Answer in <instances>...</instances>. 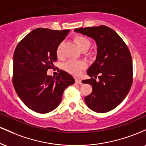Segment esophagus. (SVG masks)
<instances>
[{"label": "esophagus", "instance_id": "esophagus-1", "mask_svg": "<svg viewBox=\"0 0 146 146\" xmlns=\"http://www.w3.org/2000/svg\"><path fill=\"white\" fill-rule=\"evenodd\" d=\"M75 82L79 84H82V80H80V78H76L75 79Z\"/></svg>", "mask_w": 146, "mask_h": 146}]
</instances>
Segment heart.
I'll list each match as a JSON object with an SVG mask.
<instances>
[{"label":"heart","mask_w":146,"mask_h":146,"mask_svg":"<svg viewBox=\"0 0 146 146\" xmlns=\"http://www.w3.org/2000/svg\"><path fill=\"white\" fill-rule=\"evenodd\" d=\"M74 42L76 44L79 49L81 51H86L89 48L90 46V41L86 37L78 35L74 38ZM57 55L60 56L61 55V45H59L57 48L56 51ZM86 67V63L83 61H74L71 60L66 63L64 68L68 72L72 74L78 75L80 73V71Z\"/></svg>","instance_id":"heart-1"}]
</instances>
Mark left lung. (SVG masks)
<instances>
[{"label": "left lung", "mask_w": 146, "mask_h": 146, "mask_svg": "<svg viewBox=\"0 0 146 146\" xmlns=\"http://www.w3.org/2000/svg\"><path fill=\"white\" fill-rule=\"evenodd\" d=\"M75 31L93 38L97 44L96 59L87 70L90 79L82 80L93 88L92 93L85 97V103L96 113H106L121 104L130 91L131 54L121 37L108 27L78 28ZM97 76L99 81H96Z\"/></svg>", "instance_id": "left-lung-1"}]
</instances>
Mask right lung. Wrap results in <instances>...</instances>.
Segmentation results:
<instances>
[{
    "label": "right lung",
    "instance_id": "obj_1",
    "mask_svg": "<svg viewBox=\"0 0 146 146\" xmlns=\"http://www.w3.org/2000/svg\"><path fill=\"white\" fill-rule=\"evenodd\" d=\"M69 29L56 31L46 28L33 30L16 46L13 59V84L16 93L28 108L38 113L56 108L64 90L75 82L67 72L60 70L54 76L46 75L57 61V48Z\"/></svg>",
    "mask_w": 146,
    "mask_h": 146
}]
</instances>
